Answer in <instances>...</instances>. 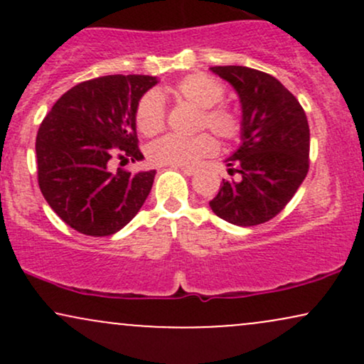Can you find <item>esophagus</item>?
Listing matches in <instances>:
<instances>
[{
    "label": "esophagus",
    "mask_w": 364,
    "mask_h": 364,
    "mask_svg": "<svg viewBox=\"0 0 364 364\" xmlns=\"http://www.w3.org/2000/svg\"><path fill=\"white\" fill-rule=\"evenodd\" d=\"M178 169L181 171L183 174H186V176H193V174L196 173L195 168H183V166H178Z\"/></svg>",
    "instance_id": "esophagus-1"
}]
</instances>
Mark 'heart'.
<instances>
[{
    "instance_id": "1",
    "label": "heart",
    "mask_w": 364,
    "mask_h": 364,
    "mask_svg": "<svg viewBox=\"0 0 364 364\" xmlns=\"http://www.w3.org/2000/svg\"><path fill=\"white\" fill-rule=\"evenodd\" d=\"M173 92L178 97L195 104L202 109L200 128H208L223 140H236L241 135L243 123L240 114L231 107L223 106L224 87L205 73H191L183 77ZM135 123L141 135L154 136L162 132L166 123V107L162 95L150 90L140 97L135 109ZM217 141L210 133H200L191 139L166 135L147 147V159L154 166H190L217 154Z\"/></svg>"
}]
</instances>
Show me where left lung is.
<instances>
[{"label": "left lung", "instance_id": "1", "mask_svg": "<svg viewBox=\"0 0 364 364\" xmlns=\"http://www.w3.org/2000/svg\"><path fill=\"white\" fill-rule=\"evenodd\" d=\"M231 83L243 109L241 145L225 159L231 179L208 202L235 225L263 224L289 203L310 168V127L301 104L269 73L248 66H212Z\"/></svg>", "mask_w": 364, "mask_h": 364}]
</instances>
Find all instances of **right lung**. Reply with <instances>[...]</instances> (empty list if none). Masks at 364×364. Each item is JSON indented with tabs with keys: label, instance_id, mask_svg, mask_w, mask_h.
I'll list each match as a JSON object with an SVG mask.
<instances>
[{
	"label": "right lung",
	"instance_id": "1",
	"mask_svg": "<svg viewBox=\"0 0 364 364\" xmlns=\"http://www.w3.org/2000/svg\"><path fill=\"white\" fill-rule=\"evenodd\" d=\"M157 83L149 75H107L58 99L36 139L37 179L46 202L75 231L111 236L133 219L156 171L111 173L112 159L141 161L135 109Z\"/></svg>",
	"mask_w": 364,
	"mask_h": 364
}]
</instances>
